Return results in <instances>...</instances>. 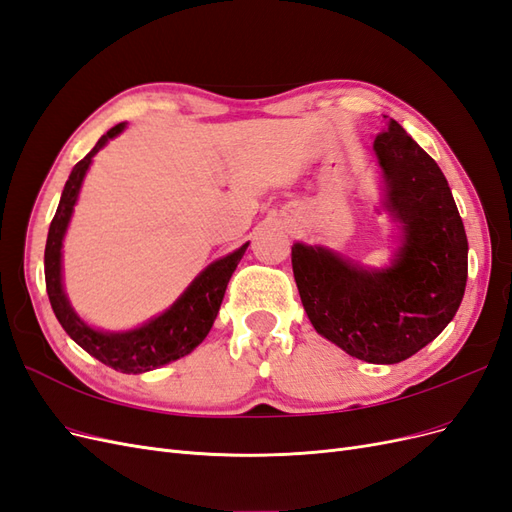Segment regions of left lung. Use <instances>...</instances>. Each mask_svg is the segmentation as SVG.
Instances as JSON below:
<instances>
[{
  "label": "left lung",
  "instance_id": "8db88e82",
  "mask_svg": "<svg viewBox=\"0 0 512 512\" xmlns=\"http://www.w3.org/2000/svg\"><path fill=\"white\" fill-rule=\"evenodd\" d=\"M382 203L397 222L389 267H363L322 245H292V271L314 329L356 359L393 365L433 342L457 314L468 239L440 166L395 119L374 143Z\"/></svg>",
  "mask_w": 512,
  "mask_h": 512
}]
</instances>
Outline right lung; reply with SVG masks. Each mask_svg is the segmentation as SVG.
<instances>
[{
    "label": "right lung",
    "mask_w": 512,
    "mask_h": 512,
    "mask_svg": "<svg viewBox=\"0 0 512 512\" xmlns=\"http://www.w3.org/2000/svg\"><path fill=\"white\" fill-rule=\"evenodd\" d=\"M123 130H126V123H117L115 128L100 136L96 147L72 168L64 192H61L59 207L49 228V237H46L44 280L53 312L61 327L76 344L91 356H96L100 363L121 371V374H145V371L158 369L190 354L209 335L215 316L220 312L228 280L235 273L250 241L243 243L232 254L211 262L205 271H200L194 277L192 284L183 290L173 305L141 324V327L130 331H100L87 324L74 312L64 290L61 247H64L66 230L72 220V211L76 200H79L81 185L91 160L111 138L119 136Z\"/></svg>",
    "instance_id": "1"
}]
</instances>
